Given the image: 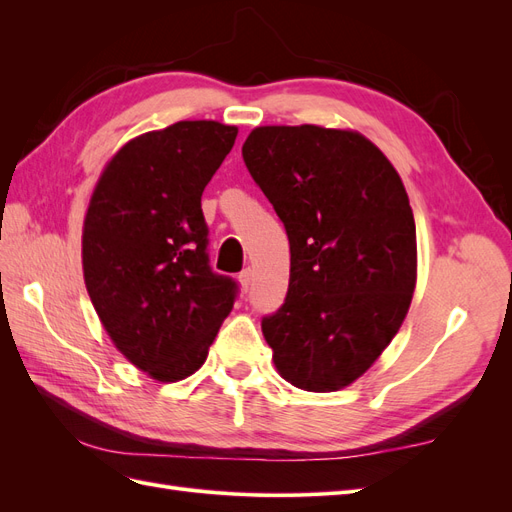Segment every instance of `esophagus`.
<instances>
[{"label": "esophagus", "mask_w": 512, "mask_h": 512, "mask_svg": "<svg viewBox=\"0 0 512 512\" xmlns=\"http://www.w3.org/2000/svg\"><path fill=\"white\" fill-rule=\"evenodd\" d=\"M239 282H241V288H243V290H250V286H252V269H250V267L243 269V271L239 273Z\"/></svg>", "instance_id": "1"}]
</instances>
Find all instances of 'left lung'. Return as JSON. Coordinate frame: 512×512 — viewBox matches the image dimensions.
Returning a JSON list of instances; mask_svg holds the SVG:
<instances>
[{"mask_svg":"<svg viewBox=\"0 0 512 512\" xmlns=\"http://www.w3.org/2000/svg\"><path fill=\"white\" fill-rule=\"evenodd\" d=\"M243 160L286 226L290 282L262 320L292 386L331 393L378 361L416 286V226L404 183L356 130L260 126Z\"/></svg>","mask_w":512,"mask_h":512,"instance_id":"8db88e82","label":"left lung"}]
</instances>
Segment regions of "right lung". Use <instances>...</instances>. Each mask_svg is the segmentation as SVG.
Wrapping results in <instances>:
<instances>
[{"instance_id":"1","label":"right lung","mask_w":512,"mask_h":512,"mask_svg":"<svg viewBox=\"0 0 512 512\" xmlns=\"http://www.w3.org/2000/svg\"><path fill=\"white\" fill-rule=\"evenodd\" d=\"M237 126L177 121L106 162L83 220V277L115 348L158 382L192 376L235 303L213 273L200 209Z\"/></svg>"}]
</instances>
